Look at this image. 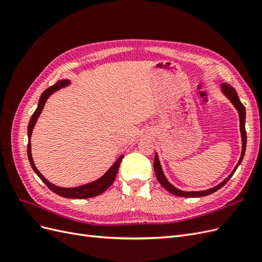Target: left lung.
<instances>
[{
  "instance_id": "1",
  "label": "left lung",
  "mask_w": 262,
  "mask_h": 262,
  "mask_svg": "<svg viewBox=\"0 0 262 262\" xmlns=\"http://www.w3.org/2000/svg\"><path fill=\"white\" fill-rule=\"evenodd\" d=\"M222 90H223L224 94L226 95V96L229 98V100H231L233 102V105L235 106V108L237 109V112H238L239 114V120H241V132H242V140H243V150H242V156L239 158L238 163H237L235 169L233 170V172L229 175L223 182H221L220 185H217L216 187L214 188H211L209 190H204V191H192V192H186V191H181V190H178L177 188H175L173 186H171L168 180L166 179V177L164 176L163 173V170H162V167L160 165V161H158V157L157 155H155V158H154V170H155V175H156V178L158 180V182L167 190V191H169L171 194H175V195H178V196H186V198H195V196H204V195H209L213 192L217 191L219 189H221L222 187H223L226 182L229 180V178H231L233 175L235 170L237 169V167L241 165L243 158H244V155H245V150H246V144H247V136H246V129H245V120H246V109H245V106L242 104V101L238 97V95H237L236 91L233 89V87L231 85L228 84H222Z\"/></svg>"
}]
</instances>
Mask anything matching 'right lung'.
I'll list each match as a JSON object with an SVG mask.
<instances>
[{
	"mask_svg": "<svg viewBox=\"0 0 262 262\" xmlns=\"http://www.w3.org/2000/svg\"><path fill=\"white\" fill-rule=\"evenodd\" d=\"M68 84H69L68 81H59V82L55 83L54 85L50 86L49 89H47L41 94L40 99H39L38 107L35 110V113L33 114V116H31L29 124H28L27 155H28L29 163L31 165V167H33L34 171L39 176V178H40L45 182V184L47 185V187H48L51 190V191H53L54 193H57V194H59L61 196H64V198H72V199H86V198H93V196L99 195L100 193L106 191V190L114 184V181H115L116 176H117L118 169H119V166H120V163L122 161L123 156L119 157L118 161L113 165V167L110 168L100 179L94 181V182H91V184H89V185L76 187V188H60V187H57V186L52 185L51 182H49L48 180H47L41 175L40 172H39V170L36 168V166H35L34 161H33V157H31V153H30V142H29V139L31 137V131H33V128H34V125H35V123L37 121L39 115H40L41 112H42L47 98H48L53 92L60 90L61 87H64Z\"/></svg>",
	"mask_w": 262,
	"mask_h": 262,
	"instance_id": "1",
	"label": "right lung"
}]
</instances>
